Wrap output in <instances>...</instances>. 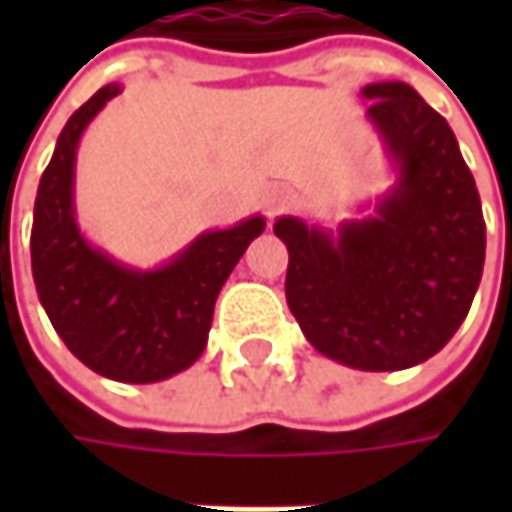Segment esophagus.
Listing matches in <instances>:
<instances>
[{
	"mask_svg": "<svg viewBox=\"0 0 512 512\" xmlns=\"http://www.w3.org/2000/svg\"><path fill=\"white\" fill-rule=\"evenodd\" d=\"M287 205H290V190H287V187H273V190H267V196H265L267 216H279Z\"/></svg>",
	"mask_w": 512,
	"mask_h": 512,
	"instance_id": "esophagus-1",
	"label": "esophagus"
}]
</instances>
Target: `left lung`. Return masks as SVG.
Here are the masks:
<instances>
[{
  "mask_svg": "<svg viewBox=\"0 0 512 512\" xmlns=\"http://www.w3.org/2000/svg\"><path fill=\"white\" fill-rule=\"evenodd\" d=\"M399 179L376 213L339 233L282 216L290 313L319 353L359 370L436 356L482 282L484 216L450 125L404 82L362 90Z\"/></svg>",
  "mask_w": 512,
  "mask_h": 512,
  "instance_id": "8db88e82",
  "label": "left lung"
}]
</instances>
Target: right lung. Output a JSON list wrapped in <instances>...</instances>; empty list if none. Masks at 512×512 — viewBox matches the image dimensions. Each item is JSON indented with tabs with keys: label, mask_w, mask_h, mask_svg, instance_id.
Listing matches in <instances>:
<instances>
[{
	"label": "right lung",
	"mask_w": 512,
	"mask_h": 512,
	"mask_svg": "<svg viewBox=\"0 0 512 512\" xmlns=\"http://www.w3.org/2000/svg\"><path fill=\"white\" fill-rule=\"evenodd\" d=\"M119 90H96L59 133L33 205L30 267L50 325L79 362L113 382L150 384L202 356L216 296L265 219L202 233L156 270H133L90 247L73 216L76 148Z\"/></svg>",
	"instance_id": "right-lung-1"
}]
</instances>
